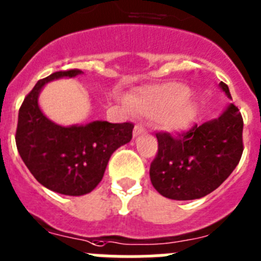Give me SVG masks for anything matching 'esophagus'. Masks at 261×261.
<instances>
[{"label":"esophagus","mask_w":261,"mask_h":261,"mask_svg":"<svg viewBox=\"0 0 261 261\" xmlns=\"http://www.w3.org/2000/svg\"><path fill=\"white\" fill-rule=\"evenodd\" d=\"M145 133V127L144 126H142V125H136L135 127H134V136H139V135H142V134H144Z\"/></svg>","instance_id":"1"}]
</instances>
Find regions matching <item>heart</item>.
<instances>
[{"label":"heart","mask_w":261,"mask_h":261,"mask_svg":"<svg viewBox=\"0 0 261 261\" xmlns=\"http://www.w3.org/2000/svg\"><path fill=\"white\" fill-rule=\"evenodd\" d=\"M130 107L145 117H153L164 130L186 128L196 116V100L191 91L180 83H165L144 88L131 96Z\"/></svg>","instance_id":"b5f03b06"}]
</instances>
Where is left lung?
Segmentation results:
<instances>
[{"mask_svg":"<svg viewBox=\"0 0 261 261\" xmlns=\"http://www.w3.org/2000/svg\"><path fill=\"white\" fill-rule=\"evenodd\" d=\"M229 98V87L221 82ZM243 119L230 104L218 118L170 135L157 133L159 151L149 168L157 192L173 200H194L215 191L243 153Z\"/></svg>","mask_w":261,"mask_h":261,"instance_id":"obj_1","label":"left lung"}]
</instances>
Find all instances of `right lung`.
<instances>
[{
	"mask_svg": "<svg viewBox=\"0 0 261 261\" xmlns=\"http://www.w3.org/2000/svg\"><path fill=\"white\" fill-rule=\"evenodd\" d=\"M81 70L53 72L25 96L18 114L15 142L23 163L46 189L70 196L92 191L104 177L110 156L133 138L134 125L93 121L61 126L46 118L39 107L43 87L55 79L74 78Z\"/></svg>",
	"mask_w": 261,
	"mask_h": 261,
	"instance_id": "right-lung-1",
	"label": "right lung"
}]
</instances>
